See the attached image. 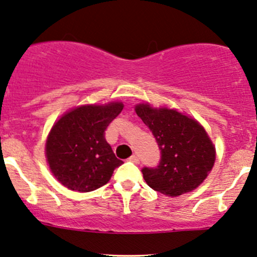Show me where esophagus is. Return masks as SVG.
<instances>
[{"mask_svg": "<svg viewBox=\"0 0 257 257\" xmlns=\"http://www.w3.org/2000/svg\"><path fill=\"white\" fill-rule=\"evenodd\" d=\"M129 161L131 162H133V163H139V162H140V159H139V157L138 156H135V155H133L132 157H129Z\"/></svg>", "mask_w": 257, "mask_h": 257, "instance_id": "34e87169", "label": "esophagus"}]
</instances>
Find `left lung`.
Wrapping results in <instances>:
<instances>
[{
    "label": "left lung",
    "instance_id": "left-lung-1",
    "mask_svg": "<svg viewBox=\"0 0 257 257\" xmlns=\"http://www.w3.org/2000/svg\"><path fill=\"white\" fill-rule=\"evenodd\" d=\"M135 112L152 131L161 149L157 168H144L146 184L170 197L192 192L213 169L216 150L197 119L167 106L135 105Z\"/></svg>",
    "mask_w": 257,
    "mask_h": 257
}]
</instances>
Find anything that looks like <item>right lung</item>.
<instances>
[{"mask_svg":"<svg viewBox=\"0 0 257 257\" xmlns=\"http://www.w3.org/2000/svg\"><path fill=\"white\" fill-rule=\"evenodd\" d=\"M123 107L122 101L79 105L55 120L44 153L61 185L76 192H90L110 181L123 162L114 156L104 133Z\"/></svg>","mask_w":257,"mask_h":257,"instance_id":"obj_1","label":"right lung"}]
</instances>
